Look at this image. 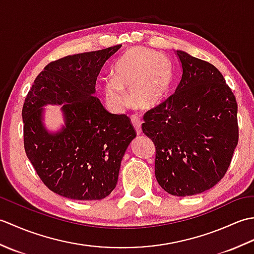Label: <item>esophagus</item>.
<instances>
[{"label":"esophagus","mask_w":254,"mask_h":254,"mask_svg":"<svg viewBox=\"0 0 254 254\" xmlns=\"http://www.w3.org/2000/svg\"><path fill=\"white\" fill-rule=\"evenodd\" d=\"M131 120H132V124H133L134 128H135L136 134H137V135H141V134H142V127H141L142 121H141V119H139V117H137V116H132Z\"/></svg>","instance_id":"34e87169"}]
</instances>
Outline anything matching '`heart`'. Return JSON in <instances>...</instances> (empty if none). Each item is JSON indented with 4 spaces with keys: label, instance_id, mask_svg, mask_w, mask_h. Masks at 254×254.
Instances as JSON below:
<instances>
[{
    "label": "heart",
    "instance_id": "heart-1",
    "mask_svg": "<svg viewBox=\"0 0 254 254\" xmlns=\"http://www.w3.org/2000/svg\"><path fill=\"white\" fill-rule=\"evenodd\" d=\"M112 76L104 83L102 95L110 110L121 112L128 106L126 89H130V100L139 109L157 107L168 93L174 72L168 59L160 53L133 48L117 61Z\"/></svg>",
    "mask_w": 254,
    "mask_h": 254
}]
</instances>
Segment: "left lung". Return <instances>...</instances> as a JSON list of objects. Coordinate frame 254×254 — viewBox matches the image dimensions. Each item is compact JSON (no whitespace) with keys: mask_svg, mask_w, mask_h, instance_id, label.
Returning <instances> with one entry per match:
<instances>
[{"mask_svg":"<svg viewBox=\"0 0 254 254\" xmlns=\"http://www.w3.org/2000/svg\"><path fill=\"white\" fill-rule=\"evenodd\" d=\"M182 75L175 94L144 115L156 147L155 176L171 195L189 196L224 178L238 144L236 97L218 69L177 50Z\"/></svg>","mask_w":254,"mask_h":254,"instance_id":"left-lung-1","label":"left lung"}]
</instances>
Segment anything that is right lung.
<instances>
[{
	"instance_id": "1",
	"label": "right lung",
	"mask_w": 254,
	"mask_h": 254,
	"mask_svg": "<svg viewBox=\"0 0 254 254\" xmlns=\"http://www.w3.org/2000/svg\"><path fill=\"white\" fill-rule=\"evenodd\" d=\"M121 45L67 56L48 64L23 106L24 146L42 182L59 195L93 201L116 188L121 160L136 132L126 115L108 112L97 98L96 80ZM62 104L64 126L50 132L43 107Z\"/></svg>"
}]
</instances>
